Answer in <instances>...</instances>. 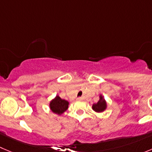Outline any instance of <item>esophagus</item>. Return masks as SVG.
<instances>
[{
	"label": "esophagus",
	"instance_id": "esophagus-1",
	"mask_svg": "<svg viewBox=\"0 0 152 152\" xmlns=\"http://www.w3.org/2000/svg\"><path fill=\"white\" fill-rule=\"evenodd\" d=\"M77 99H78V100H82V98H78Z\"/></svg>",
	"mask_w": 152,
	"mask_h": 152
}]
</instances>
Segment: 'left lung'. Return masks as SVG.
Listing matches in <instances>:
<instances>
[{
    "label": "left lung",
    "mask_w": 152,
    "mask_h": 152,
    "mask_svg": "<svg viewBox=\"0 0 152 152\" xmlns=\"http://www.w3.org/2000/svg\"><path fill=\"white\" fill-rule=\"evenodd\" d=\"M106 102H105L104 99L101 96L99 102H98L96 104H94L92 105V109H93L95 112L101 113L103 112V111L106 109Z\"/></svg>",
    "instance_id": "1"
}]
</instances>
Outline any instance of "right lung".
Returning <instances> with one entry per match:
<instances>
[{
    "label": "right lung",
    "instance_id": "right-lung-1",
    "mask_svg": "<svg viewBox=\"0 0 152 152\" xmlns=\"http://www.w3.org/2000/svg\"><path fill=\"white\" fill-rule=\"evenodd\" d=\"M69 107V102L67 101L62 99L60 97L57 96L52 100L50 103V108L54 113L60 115L64 113Z\"/></svg>",
    "mask_w": 152,
    "mask_h": 152
}]
</instances>
